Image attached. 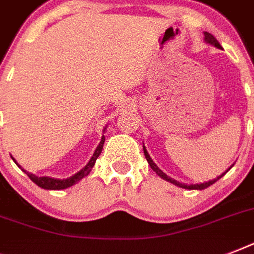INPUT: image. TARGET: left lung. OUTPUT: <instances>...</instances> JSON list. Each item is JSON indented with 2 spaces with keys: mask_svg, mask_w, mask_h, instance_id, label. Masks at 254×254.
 Masks as SVG:
<instances>
[{
  "mask_svg": "<svg viewBox=\"0 0 254 254\" xmlns=\"http://www.w3.org/2000/svg\"><path fill=\"white\" fill-rule=\"evenodd\" d=\"M204 39H205V42H208V43H211V45H213L215 46V47H217V49H221V46H220V43H219V42H217V39L215 37H213L212 34H209V33H204ZM143 153H145V157H146V159H147V162H149V165H150V167L153 170H154L155 173L158 174L159 177L161 178H163V179H166V181H169V182H171V183H174V185H177V186H179V187H183V189H189V190H203V189H207V187H208V186H211L212 185V183H215V182L217 181V179H220L221 177H223V175H224L225 173H227V171H228V170H227V171H225L224 174H221L220 177H217L216 179H213V181H209V182H205V183H200V185H199V183H197V185H183V183H179V182H177L175 181V179H171V178L170 177H167L166 174L163 173L162 170L159 169L158 166H157V165H155L154 162H153V159L150 158V155H149V153H147V150L146 149H145V147H143ZM232 167V166H231Z\"/></svg>",
  "mask_w": 254,
  "mask_h": 254,
  "instance_id": "1",
  "label": "left lung"
}]
</instances>
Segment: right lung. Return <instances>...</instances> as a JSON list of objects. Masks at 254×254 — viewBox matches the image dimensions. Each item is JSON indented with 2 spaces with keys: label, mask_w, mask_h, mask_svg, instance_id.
<instances>
[{
  "label": "right lung",
  "mask_w": 254,
  "mask_h": 254,
  "mask_svg": "<svg viewBox=\"0 0 254 254\" xmlns=\"http://www.w3.org/2000/svg\"><path fill=\"white\" fill-rule=\"evenodd\" d=\"M104 141H105V138H104V135H103V138H101V141H100V143H99V146H97V149L95 150V154H93V157L91 158V161L88 162L87 166H85L84 169H81L77 174L72 175V177L67 178V179H54V178H49V177H35L34 174H30V173H26V174L29 175L30 179H31V181H33L35 185H38L39 187H42V189H46V190L67 189V187L75 185L76 182H79L80 179H83V178L87 177L88 174H89V171H91L92 167L95 166L96 159L99 158L100 153H101V150H103ZM23 171H25V170H23Z\"/></svg>",
  "instance_id": "right-lung-1"
}]
</instances>
